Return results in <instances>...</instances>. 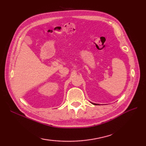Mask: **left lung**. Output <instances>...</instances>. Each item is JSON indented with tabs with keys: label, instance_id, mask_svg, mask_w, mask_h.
Segmentation results:
<instances>
[{
	"label": "left lung",
	"instance_id": "1",
	"mask_svg": "<svg viewBox=\"0 0 146 146\" xmlns=\"http://www.w3.org/2000/svg\"><path fill=\"white\" fill-rule=\"evenodd\" d=\"M94 104V105H97V104Z\"/></svg>",
	"mask_w": 146,
	"mask_h": 146
}]
</instances>
